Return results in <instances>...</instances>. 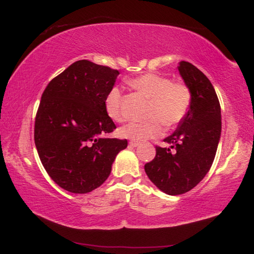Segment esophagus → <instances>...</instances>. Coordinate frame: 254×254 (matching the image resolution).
Instances as JSON below:
<instances>
[{
  "label": "esophagus",
  "instance_id": "obj_1",
  "mask_svg": "<svg viewBox=\"0 0 254 254\" xmlns=\"http://www.w3.org/2000/svg\"><path fill=\"white\" fill-rule=\"evenodd\" d=\"M128 144H130V146L136 147L137 145H139V142H137V141H130V142H128Z\"/></svg>",
  "mask_w": 254,
  "mask_h": 254
}]
</instances>
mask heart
<instances>
[{
  "instance_id": "1",
  "label": "heart",
  "mask_w": 254,
  "mask_h": 254,
  "mask_svg": "<svg viewBox=\"0 0 254 254\" xmlns=\"http://www.w3.org/2000/svg\"><path fill=\"white\" fill-rule=\"evenodd\" d=\"M133 89L149 100L144 122H133L120 128V135L132 141H145L159 136L163 130L172 128L183 121L191 107L192 94L184 83L172 82L169 77L147 73L128 81ZM108 117L115 122H123L122 92L112 87L104 99Z\"/></svg>"
}]
</instances>
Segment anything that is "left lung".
<instances>
[{"label":"left lung","mask_w":254,"mask_h":254,"mask_svg":"<svg viewBox=\"0 0 254 254\" xmlns=\"http://www.w3.org/2000/svg\"><path fill=\"white\" fill-rule=\"evenodd\" d=\"M179 72L192 94L191 107L173 134L170 147L156 146L155 158L144 165L156 188L170 195L192 190L209 172L221 136V108L210 80L193 64L181 61Z\"/></svg>","instance_id":"left-lung-1"}]
</instances>
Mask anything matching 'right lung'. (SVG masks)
<instances>
[{
	"mask_svg": "<svg viewBox=\"0 0 254 254\" xmlns=\"http://www.w3.org/2000/svg\"><path fill=\"white\" fill-rule=\"evenodd\" d=\"M118 70L80 60L51 81L36 112L34 141L51 179L71 193H89L109 178L127 140L104 135L117 128L104 109Z\"/></svg>",
	"mask_w": 254,
	"mask_h": 254,
	"instance_id": "add662e5",
	"label": "right lung"
}]
</instances>
